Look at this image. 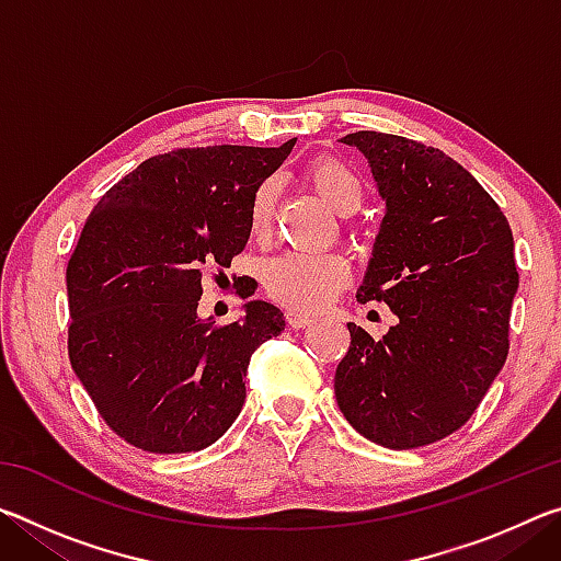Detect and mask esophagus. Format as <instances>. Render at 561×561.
<instances>
[{
    "instance_id": "obj_1",
    "label": "esophagus",
    "mask_w": 561,
    "mask_h": 561,
    "mask_svg": "<svg viewBox=\"0 0 561 561\" xmlns=\"http://www.w3.org/2000/svg\"><path fill=\"white\" fill-rule=\"evenodd\" d=\"M287 324L291 327V329H304V327H309V324H314V317L311 314H307V311H297V309H289L287 314Z\"/></svg>"
}]
</instances>
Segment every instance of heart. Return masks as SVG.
I'll list each match as a JSON object with an SVG mask.
<instances>
[{
	"label": "heart",
	"mask_w": 561,
	"mask_h": 561,
	"mask_svg": "<svg viewBox=\"0 0 561 561\" xmlns=\"http://www.w3.org/2000/svg\"><path fill=\"white\" fill-rule=\"evenodd\" d=\"M304 183L324 201L336 215H351L364 203V183L346 160L336 156L311 158L301 170ZM277 185L272 180L254 190L250 203V232L264 237L272 227ZM351 267L339 254H297L287 252L264 264L262 279L274 301L289 309H319L344 287Z\"/></svg>",
	"instance_id": "heart-1"
}]
</instances>
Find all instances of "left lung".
I'll return each mask as SVG.
<instances>
[{"label":"left lung","mask_w":561,"mask_h":561,"mask_svg":"<svg viewBox=\"0 0 561 561\" xmlns=\"http://www.w3.org/2000/svg\"><path fill=\"white\" fill-rule=\"evenodd\" d=\"M341 144L368 158L386 201L356 299L388 304L398 324L383 339L348 324L336 403L371 443L423 448L462 428L505 366L515 242L500 205L443 150L378 130Z\"/></svg>","instance_id":"1"}]
</instances>
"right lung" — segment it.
<instances>
[{
  "mask_svg": "<svg viewBox=\"0 0 561 561\" xmlns=\"http://www.w3.org/2000/svg\"><path fill=\"white\" fill-rule=\"evenodd\" d=\"M294 144L153 156L83 225L66 267L69 358L99 415L136 448L203 450L240 415L250 358L282 334L284 317L257 299L220 327L197 319V301L205 274L244 250L254 190Z\"/></svg>",
  "mask_w": 561,
  "mask_h": 561,
  "instance_id": "add662e5",
  "label": "right lung"
}]
</instances>
